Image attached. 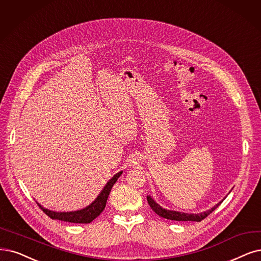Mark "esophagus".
I'll return each mask as SVG.
<instances>
[{"label":"esophagus","mask_w":261,"mask_h":261,"mask_svg":"<svg viewBox=\"0 0 261 261\" xmlns=\"http://www.w3.org/2000/svg\"><path fill=\"white\" fill-rule=\"evenodd\" d=\"M139 165V159L137 157H133L131 160H130V166L132 167H136Z\"/></svg>","instance_id":"1"}]
</instances>
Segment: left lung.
Here are the masks:
<instances>
[{
	"instance_id": "1",
	"label": "left lung",
	"mask_w": 261,
	"mask_h": 261,
	"mask_svg": "<svg viewBox=\"0 0 261 261\" xmlns=\"http://www.w3.org/2000/svg\"><path fill=\"white\" fill-rule=\"evenodd\" d=\"M224 199L221 200L219 203L214 205L212 208H210L207 211H204V212H201V213H198V214H194V213H182V212H177V211H172V210L163 208L149 195L147 196L148 204L150 205L151 210L155 212L156 214H158L159 216H161L163 218L171 219V220H176V221H201L202 219H204L206 216H208L212 213V212H213L221 203V202L224 201Z\"/></svg>"
}]
</instances>
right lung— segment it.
Instances as JSON below:
<instances>
[{"label": "right lung", "mask_w": 261, "mask_h": 261, "mask_svg": "<svg viewBox=\"0 0 261 261\" xmlns=\"http://www.w3.org/2000/svg\"><path fill=\"white\" fill-rule=\"evenodd\" d=\"M121 174H122V171L116 173V174L108 182H106V185L101 190L99 196L95 198V200L92 201L88 206H86L82 210L72 211V212H56V211L45 208L44 206H42L40 203H38V202L37 204L43 210L44 213L47 216H49L51 219H58V220L67 221V223H74V224H89L93 219L98 217L105 208L106 201H108V198L110 196L111 189Z\"/></svg>", "instance_id": "add662e5"}]
</instances>
